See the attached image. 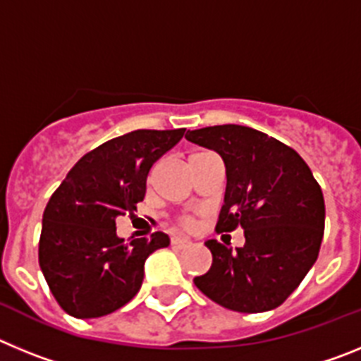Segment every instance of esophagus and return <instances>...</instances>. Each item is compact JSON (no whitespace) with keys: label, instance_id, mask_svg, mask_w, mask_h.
<instances>
[{"label":"esophagus","instance_id":"obj_1","mask_svg":"<svg viewBox=\"0 0 361 361\" xmlns=\"http://www.w3.org/2000/svg\"><path fill=\"white\" fill-rule=\"evenodd\" d=\"M190 244H191V242L188 240V238H183V237H173V238H171V245H173L175 250H186V247Z\"/></svg>","mask_w":361,"mask_h":361}]
</instances>
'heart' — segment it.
<instances>
[{
	"mask_svg": "<svg viewBox=\"0 0 361 361\" xmlns=\"http://www.w3.org/2000/svg\"><path fill=\"white\" fill-rule=\"evenodd\" d=\"M180 224H183L184 228H191V226H193V219H191V216H184V219L180 220Z\"/></svg>",
	"mask_w": 361,
	"mask_h": 361,
	"instance_id": "1",
	"label": "heart"
}]
</instances>
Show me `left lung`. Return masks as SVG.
Segmentation results:
<instances>
[{
	"instance_id": "1",
	"label": "left lung",
	"mask_w": 361,
	"mask_h": 361,
	"mask_svg": "<svg viewBox=\"0 0 361 361\" xmlns=\"http://www.w3.org/2000/svg\"><path fill=\"white\" fill-rule=\"evenodd\" d=\"M186 139L215 149L226 164V195L216 231L244 229V247L206 242L213 264L197 288L238 312L279 307L317 262L325 226L320 184L298 153L240 124L188 130Z\"/></svg>"
}]
</instances>
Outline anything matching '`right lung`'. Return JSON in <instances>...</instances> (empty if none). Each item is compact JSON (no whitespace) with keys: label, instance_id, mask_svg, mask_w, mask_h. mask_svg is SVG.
<instances>
[{"label":"right lung","instance_id":"right-lung-1","mask_svg":"<svg viewBox=\"0 0 361 361\" xmlns=\"http://www.w3.org/2000/svg\"><path fill=\"white\" fill-rule=\"evenodd\" d=\"M186 128L135 130L82 155L54 191L43 213L39 267L57 304L70 317L99 318L137 295L146 258L168 247L166 233L124 242L116 219L145 199L153 162Z\"/></svg>","mask_w":361,"mask_h":361}]
</instances>
